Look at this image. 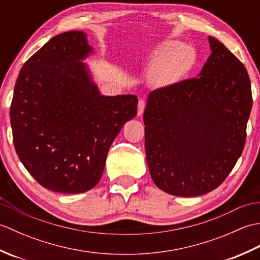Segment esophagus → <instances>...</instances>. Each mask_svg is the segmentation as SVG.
Instances as JSON below:
<instances>
[{
  "mask_svg": "<svg viewBox=\"0 0 260 260\" xmlns=\"http://www.w3.org/2000/svg\"><path fill=\"white\" fill-rule=\"evenodd\" d=\"M144 108H145V101L144 99H140L139 105H137V116L143 115V113H144Z\"/></svg>",
  "mask_w": 260,
  "mask_h": 260,
  "instance_id": "34e87169",
  "label": "esophagus"
}]
</instances>
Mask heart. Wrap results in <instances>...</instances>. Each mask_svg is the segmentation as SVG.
Segmentation results:
<instances>
[{"label":"heart","instance_id":"1","mask_svg":"<svg viewBox=\"0 0 260 260\" xmlns=\"http://www.w3.org/2000/svg\"><path fill=\"white\" fill-rule=\"evenodd\" d=\"M196 61L197 54L192 47L175 40L162 41L151 52L150 84L154 87L178 84L194 67Z\"/></svg>","mask_w":260,"mask_h":260}]
</instances>
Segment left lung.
<instances>
[{"label": "left lung", "mask_w": 260, "mask_h": 260, "mask_svg": "<svg viewBox=\"0 0 260 260\" xmlns=\"http://www.w3.org/2000/svg\"><path fill=\"white\" fill-rule=\"evenodd\" d=\"M211 53L196 78L148 95L144 110L148 170L158 189L198 197L227 178L244 150L252 107L245 66L209 37Z\"/></svg>", "instance_id": "1"}]
</instances>
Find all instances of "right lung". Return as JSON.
<instances>
[{
    "label": "right lung",
    "instance_id": "add662e5",
    "mask_svg": "<svg viewBox=\"0 0 260 260\" xmlns=\"http://www.w3.org/2000/svg\"><path fill=\"white\" fill-rule=\"evenodd\" d=\"M84 31L50 39L21 68L10 108L16 154L39 183L82 193L101 180L109 147L136 115L135 95L105 96L88 64Z\"/></svg>",
    "mask_w": 260,
    "mask_h": 260
}]
</instances>
